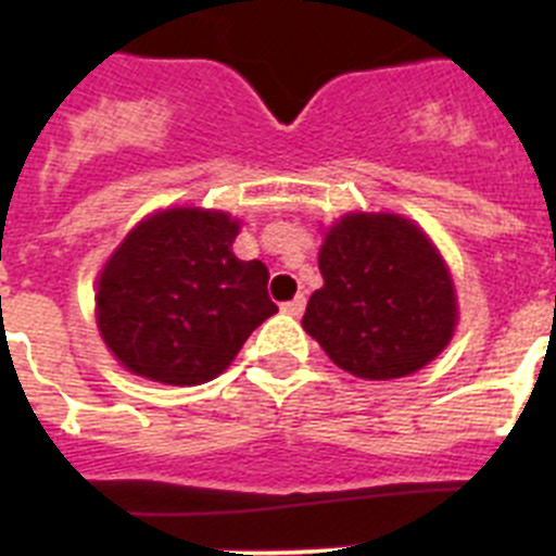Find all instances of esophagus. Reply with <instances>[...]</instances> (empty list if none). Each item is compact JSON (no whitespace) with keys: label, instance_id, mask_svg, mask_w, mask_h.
<instances>
[{"label":"esophagus","instance_id":"34e87169","mask_svg":"<svg viewBox=\"0 0 556 556\" xmlns=\"http://www.w3.org/2000/svg\"><path fill=\"white\" fill-rule=\"evenodd\" d=\"M303 308H306V298H303V294H298V298H292V301L283 303L281 312L289 314V317H301Z\"/></svg>","mask_w":556,"mask_h":556}]
</instances>
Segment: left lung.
I'll return each mask as SVG.
<instances>
[{
	"label": "left lung",
	"mask_w": 556,
	"mask_h": 556,
	"mask_svg": "<svg viewBox=\"0 0 556 556\" xmlns=\"http://www.w3.org/2000/svg\"><path fill=\"white\" fill-rule=\"evenodd\" d=\"M323 289L303 328L367 381L426 367L454 337L456 292L429 236L397 214H348L320 248Z\"/></svg>",
	"instance_id": "8db88e82"
}]
</instances>
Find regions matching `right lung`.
<instances>
[{
  "mask_svg": "<svg viewBox=\"0 0 556 556\" xmlns=\"http://www.w3.org/2000/svg\"><path fill=\"white\" fill-rule=\"evenodd\" d=\"M239 219L223 211L166 208L147 217L108 258L97 287V326L136 376L205 384L278 312L258 258L233 255Z\"/></svg>",
  "mask_w": 556,
  "mask_h": 556,
  "instance_id": "1",
  "label": "right lung"
}]
</instances>
